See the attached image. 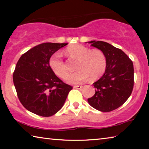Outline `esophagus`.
I'll return each instance as SVG.
<instances>
[{"label":"esophagus","mask_w":149,"mask_h":149,"mask_svg":"<svg viewBox=\"0 0 149 149\" xmlns=\"http://www.w3.org/2000/svg\"><path fill=\"white\" fill-rule=\"evenodd\" d=\"M74 87L75 88V89H81L83 87V86H81V85H75V86H74Z\"/></svg>","instance_id":"obj_1"}]
</instances>
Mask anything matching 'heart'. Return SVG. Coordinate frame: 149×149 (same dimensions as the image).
Here are the masks:
<instances>
[{
    "mask_svg": "<svg viewBox=\"0 0 149 149\" xmlns=\"http://www.w3.org/2000/svg\"><path fill=\"white\" fill-rule=\"evenodd\" d=\"M65 54L70 59L77 60L75 69L78 71L67 78V82L76 84L86 80L90 77L97 79L101 77L107 68V57L102 50L90 49L81 45H74L68 47ZM49 65L57 76L65 79L69 74L66 64L60 52H56L49 60Z\"/></svg>",
    "mask_w": 149,
    "mask_h": 149,
    "instance_id": "heart-1",
    "label": "heart"
}]
</instances>
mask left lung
Segmentation results:
<instances>
[{
    "label": "left lung",
    "mask_w": 149,
    "mask_h": 149,
    "mask_svg": "<svg viewBox=\"0 0 149 149\" xmlns=\"http://www.w3.org/2000/svg\"><path fill=\"white\" fill-rule=\"evenodd\" d=\"M91 46L97 48L107 57L104 75L93 85L95 93L88 102L101 112H110L123 104L130 97L134 85L133 62L122 50L104 41H91Z\"/></svg>",
    "instance_id": "left-lung-1"
}]
</instances>
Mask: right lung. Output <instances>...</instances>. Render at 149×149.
Returning <instances> with one entry per match:
<instances>
[{
  "mask_svg": "<svg viewBox=\"0 0 149 149\" xmlns=\"http://www.w3.org/2000/svg\"><path fill=\"white\" fill-rule=\"evenodd\" d=\"M68 43L45 42L22 55L13 73L17 97L27 110L43 117L61 109L72 89L58 77L49 65L55 52Z\"/></svg>",
  "mask_w": 149,
  "mask_h": 149,
  "instance_id": "right-lung-1",
  "label": "right lung"
}]
</instances>
